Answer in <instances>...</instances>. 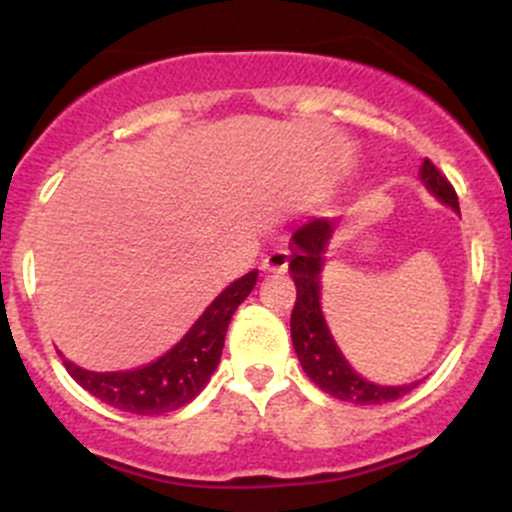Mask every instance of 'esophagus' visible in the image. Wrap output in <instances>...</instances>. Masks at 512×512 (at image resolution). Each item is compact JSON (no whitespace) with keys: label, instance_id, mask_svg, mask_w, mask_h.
Segmentation results:
<instances>
[{"label":"esophagus","instance_id":"esophagus-1","mask_svg":"<svg viewBox=\"0 0 512 512\" xmlns=\"http://www.w3.org/2000/svg\"><path fill=\"white\" fill-rule=\"evenodd\" d=\"M287 265H289V252L287 250H272L270 255H265V260H262V270L275 272V275H282V272H287Z\"/></svg>","mask_w":512,"mask_h":512}]
</instances>
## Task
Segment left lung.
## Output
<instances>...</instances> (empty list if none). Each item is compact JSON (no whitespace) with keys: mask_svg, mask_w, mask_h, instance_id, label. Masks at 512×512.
I'll return each instance as SVG.
<instances>
[{"mask_svg":"<svg viewBox=\"0 0 512 512\" xmlns=\"http://www.w3.org/2000/svg\"><path fill=\"white\" fill-rule=\"evenodd\" d=\"M421 180L441 203L451 205L458 213V195L453 185L448 183L446 175L431 163L423 160ZM334 220L314 218L307 225L299 227L292 235V255H289V272H292L294 287H297V302H294L292 319V344L297 352L299 364L304 374L324 391L339 401H352V404H389V401L401 399L409 394L416 384L406 386H379L366 381L349 366L344 354L334 344L329 334L327 322L322 314V302H319V275L324 267V252H327L329 240L334 232Z\"/></svg>","mask_w":512,"mask_h":512,"instance_id":"left-lung-1","label":"left lung"}]
</instances>
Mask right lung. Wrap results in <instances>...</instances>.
Instances as JSON below:
<instances>
[{"mask_svg":"<svg viewBox=\"0 0 512 512\" xmlns=\"http://www.w3.org/2000/svg\"><path fill=\"white\" fill-rule=\"evenodd\" d=\"M255 282L257 270H252L223 289L190 327V332L153 364L133 371H86L64 359L66 371L91 396L118 411L138 416L178 411L205 389L213 371L218 369L227 324L252 292Z\"/></svg>","mask_w":512,"mask_h":512,"instance_id":"1","label":"right lung"}]
</instances>
